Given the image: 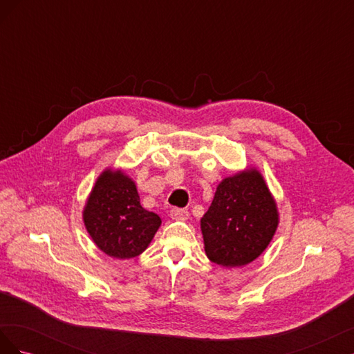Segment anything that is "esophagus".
<instances>
[{
	"mask_svg": "<svg viewBox=\"0 0 354 354\" xmlns=\"http://www.w3.org/2000/svg\"><path fill=\"white\" fill-rule=\"evenodd\" d=\"M169 216L174 220H187L189 218V211L185 208H171L169 209Z\"/></svg>",
	"mask_w": 354,
	"mask_h": 354,
	"instance_id": "obj_1",
	"label": "esophagus"
}]
</instances>
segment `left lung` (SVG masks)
Masks as SVG:
<instances>
[{
  "mask_svg": "<svg viewBox=\"0 0 354 354\" xmlns=\"http://www.w3.org/2000/svg\"><path fill=\"white\" fill-rule=\"evenodd\" d=\"M277 223L274 199L259 171L224 178L201 218L207 257L223 267L248 264L270 243Z\"/></svg>",
  "mask_w": 354,
  "mask_h": 354,
  "instance_id": "obj_1",
  "label": "left lung"
}]
</instances>
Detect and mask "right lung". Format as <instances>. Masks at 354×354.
<instances>
[{
  "label": "right lung",
  "mask_w": 354,
  "mask_h": 354,
  "mask_svg": "<svg viewBox=\"0 0 354 354\" xmlns=\"http://www.w3.org/2000/svg\"><path fill=\"white\" fill-rule=\"evenodd\" d=\"M82 216L94 243L113 259L142 254L160 226L158 214L140 205L134 181L122 171L106 169L97 178Z\"/></svg>",
  "instance_id": "obj_1"
}]
</instances>
